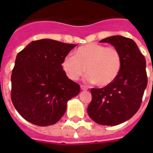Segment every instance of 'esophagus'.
<instances>
[{
  "label": "esophagus",
  "mask_w": 153,
  "mask_h": 153,
  "mask_svg": "<svg viewBox=\"0 0 153 153\" xmlns=\"http://www.w3.org/2000/svg\"><path fill=\"white\" fill-rule=\"evenodd\" d=\"M81 89L82 91H87V90H88V87L86 86H84V85H81Z\"/></svg>",
  "instance_id": "34e87169"
}]
</instances>
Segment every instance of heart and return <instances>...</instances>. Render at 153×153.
Here are the masks:
<instances>
[{"instance_id":"1","label":"heart","mask_w":153,"mask_h":153,"mask_svg":"<svg viewBox=\"0 0 153 153\" xmlns=\"http://www.w3.org/2000/svg\"><path fill=\"white\" fill-rule=\"evenodd\" d=\"M75 56L67 55L62 62L67 76L77 80L88 73L86 80L98 86H106L114 82L121 71L122 58L119 50L104 44H87L75 50Z\"/></svg>"}]
</instances>
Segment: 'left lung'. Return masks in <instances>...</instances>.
Returning a JSON list of instances; mask_svg holds the SVG:
<instances>
[{
    "label": "left lung",
    "instance_id": "left-lung-1",
    "mask_svg": "<svg viewBox=\"0 0 153 153\" xmlns=\"http://www.w3.org/2000/svg\"><path fill=\"white\" fill-rule=\"evenodd\" d=\"M100 42L118 49L122 65L114 82L103 88L91 89L92 100L87 113L99 125L117 126L130 119L140 108L148 83L146 61L129 38L114 36Z\"/></svg>",
    "mask_w": 153,
    "mask_h": 153
}]
</instances>
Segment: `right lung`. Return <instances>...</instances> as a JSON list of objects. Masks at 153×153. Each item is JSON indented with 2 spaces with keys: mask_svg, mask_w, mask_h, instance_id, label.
<instances>
[{
  "mask_svg": "<svg viewBox=\"0 0 153 153\" xmlns=\"http://www.w3.org/2000/svg\"><path fill=\"white\" fill-rule=\"evenodd\" d=\"M77 45L43 39L31 42L18 53L11 82V99L17 112L39 126L54 125L79 94L80 86L69 79L62 62Z\"/></svg>",
  "mask_w": 153,
  "mask_h": 153,
  "instance_id": "right-lung-1",
  "label": "right lung"
}]
</instances>
